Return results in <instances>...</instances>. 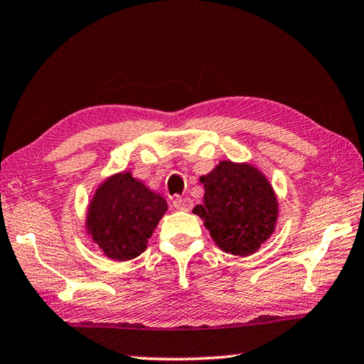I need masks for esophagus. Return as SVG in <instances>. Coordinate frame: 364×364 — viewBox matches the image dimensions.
Masks as SVG:
<instances>
[{"instance_id": "esophagus-1", "label": "esophagus", "mask_w": 364, "mask_h": 364, "mask_svg": "<svg viewBox=\"0 0 364 364\" xmlns=\"http://www.w3.org/2000/svg\"><path fill=\"white\" fill-rule=\"evenodd\" d=\"M173 207L176 210H183V212H188L193 208V200L189 199V197H180L176 196L173 199Z\"/></svg>"}]
</instances>
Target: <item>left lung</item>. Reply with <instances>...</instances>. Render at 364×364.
<instances>
[{
  "mask_svg": "<svg viewBox=\"0 0 364 364\" xmlns=\"http://www.w3.org/2000/svg\"><path fill=\"white\" fill-rule=\"evenodd\" d=\"M200 183L204 204L193 213L204 220L215 244L232 255L255 254L278 223V197L268 178L252 164L221 160Z\"/></svg>",
  "mask_w": 364,
  "mask_h": 364,
  "instance_id": "obj_1",
  "label": "left lung"
}]
</instances>
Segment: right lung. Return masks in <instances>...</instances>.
<instances>
[{
  "label": "right lung",
  "mask_w": 364,
  "mask_h": 364,
  "mask_svg": "<svg viewBox=\"0 0 364 364\" xmlns=\"http://www.w3.org/2000/svg\"><path fill=\"white\" fill-rule=\"evenodd\" d=\"M167 208V200L132 171H120L96 188L86 212V232L110 260H132L146 250Z\"/></svg>",
  "instance_id": "1"
}]
</instances>
